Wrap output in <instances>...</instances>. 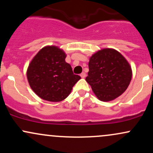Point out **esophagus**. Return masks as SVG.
I'll return each instance as SVG.
<instances>
[{
    "label": "esophagus",
    "mask_w": 153,
    "mask_h": 153,
    "mask_svg": "<svg viewBox=\"0 0 153 153\" xmlns=\"http://www.w3.org/2000/svg\"><path fill=\"white\" fill-rule=\"evenodd\" d=\"M85 76H86V74H85V73H82L81 74H80V77H81L82 78H85Z\"/></svg>",
    "instance_id": "obj_1"
}]
</instances>
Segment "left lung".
<instances>
[{
    "label": "left lung",
    "mask_w": 153,
    "mask_h": 153,
    "mask_svg": "<svg viewBox=\"0 0 153 153\" xmlns=\"http://www.w3.org/2000/svg\"><path fill=\"white\" fill-rule=\"evenodd\" d=\"M85 78L100 101H110L121 96L129 86L131 68L118 51L106 48L90 57Z\"/></svg>",
    "instance_id": "left-lung-1"
}]
</instances>
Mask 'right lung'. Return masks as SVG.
<instances>
[{"instance_id": "right-lung-1", "label": "right lung", "mask_w": 153, "mask_h": 153, "mask_svg": "<svg viewBox=\"0 0 153 153\" xmlns=\"http://www.w3.org/2000/svg\"><path fill=\"white\" fill-rule=\"evenodd\" d=\"M64 51L56 46H47L34 56L26 72L33 91L45 101L59 102L65 99L80 77L73 73L65 62Z\"/></svg>"}]
</instances>
